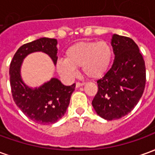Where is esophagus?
Wrapping results in <instances>:
<instances>
[{
	"mask_svg": "<svg viewBox=\"0 0 155 155\" xmlns=\"http://www.w3.org/2000/svg\"><path fill=\"white\" fill-rule=\"evenodd\" d=\"M84 84V83H81V82H77L76 83V84H75V86H76V88H79L81 87V86H83Z\"/></svg>",
	"mask_w": 155,
	"mask_h": 155,
	"instance_id": "esophagus-1",
	"label": "esophagus"
}]
</instances>
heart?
<instances>
[{
    "mask_svg": "<svg viewBox=\"0 0 155 155\" xmlns=\"http://www.w3.org/2000/svg\"><path fill=\"white\" fill-rule=\"evenodd\" d=\"M113 51L107 41H81L68 48L64 60L55 64L56 71L67 80L74 79L77 68L91 79L103 77L110 66Z\"/></svg>",
    "mask_w": 155,
    "mask_h": 155,
    "instance_id": "b5f03b06",
    "label": "heart"
}]
</instances>
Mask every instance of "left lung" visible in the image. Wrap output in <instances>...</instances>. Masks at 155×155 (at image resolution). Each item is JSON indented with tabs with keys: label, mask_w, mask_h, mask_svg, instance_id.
<instances>
[{
	"label": "left lung",
	"mask_w": 155,
	"mask_h": 155,
	"mask_svg": "<svg viewBox=\"0 0 155 155\" xmlns=\"http://www.w3.org/2000/svg\"><path fill=\"white\" fill-rule=\"evenodd\" d=\"M111 45L114 62L97 81L98 92L92 101L98 115L107 120H118L131 112L143 94L146 81L144 61L136 43L114 34Z\"/></svg>",
	"instance_id": "obj_1"
}]
</instances>
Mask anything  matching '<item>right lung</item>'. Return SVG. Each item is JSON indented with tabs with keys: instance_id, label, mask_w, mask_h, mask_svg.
<instances>
[{
	"instance_id": "right-lung-1",
	"label": "right lung",
	"mask_w": 155,
	"mask_h": 155,
	"mask_svg": "<svg viewBox=\"0 0 155 155\" xmlns=\"http://www.w3.org/2000/svg\"><path fill=\"white\" fill-rule=\"evenodd\" d=\"M57 51L56 39L40 38L21 45L10 64V82L15 104L31 120L44 125L54 124L64 116L75 84L64 85L56 78H51L39 87H29L22 80L21 69L24 59L34 52L45 53L55 65Z\"/></svg>"
}]
</instances>
